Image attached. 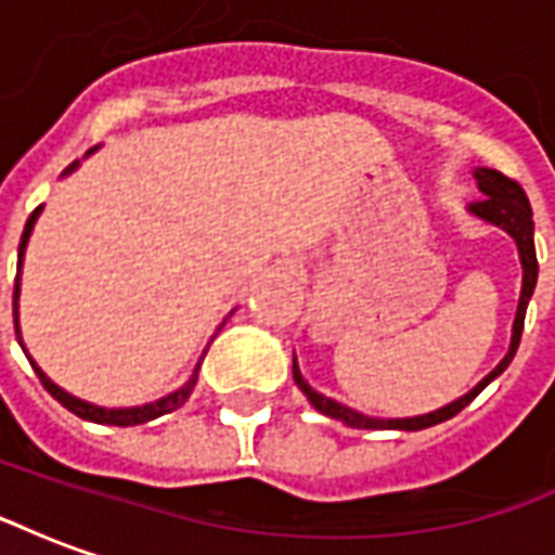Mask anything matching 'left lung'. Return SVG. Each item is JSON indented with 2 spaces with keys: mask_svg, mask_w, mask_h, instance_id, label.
<instances>
[{
  "mask_svg": "<svg viewBox=\"0 0 555 555\" xmlns=\"http://www.w3.org/2000/svg\"><path fill=\"white\" fill-rule=\"evenodd\" d=\"M473 178H476L478 195L476 202L469 205V214L478 217L481 222H490V225H496L502 229L514 243H517V255H520V264H524V288H520V302H517V314H514V326H512V345H508V353L502 357L500 365L493 369V372L485 377V380H478L466 396H461L452 404H446L440 410H430V413H422V416H408V418H377V416H365L360 410L348 408V404H341L336 398H326L321 396L318 389L306 384V377L300 374V365H297V357H294V384L300 386L302 396L309 398V404H312L318 413H324L330 418H338V422H345L348 428H365V430H422L430 428V425H440L446 418L457 416L461 410L473 401V398L490 384V380H496L508 365H512L514 353L520 348V333H524V321H526V306L532 300V291H535L538 282V258H535V222H532V207H529V198L520 190V183L508 181L505 175H500L496 169H485V166H478L473 169Z\"/></svg>",
  "mask_w": 555,
  "mask_h": 555,
  "instance_id": "left-lung-1",
  "label": "left lung"
}]
</instances>
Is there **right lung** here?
Returning <instances> with one entry per match:
<instances>
[{
    "label": "right lung",
    "mask_w": 555,
    "mask_h": 555,
    "mask_svg": "<svg viewBox=\"0 0 555 555\" xmlns=\"http://www.w3.org/2000/svg\"><path fill=\"white\" fill-rule=\"evenodd\" d=\"M98 147H91L89 154H94ZM86 154V157H89ZM79 166V159L77 163H70L65 169V175H70V171L77 169ZM41 210L43 207H35L31 210V217L26 219V229H23V237H20V249H17V279H14V330H17V341L23 345V338H20V312H17V300H20V270H23V255H26V246H29V237H31V229H35V222H38V217H41ZM26 350V348H23ZM29 357V353H26ZM31 369H35V374L41 377V384L43 389L50 392V396L62 404V408H67L70 413H77L79 418H89V422H98V425H118V428H130V425H145V422H151V418H157V416H166V413H171V410H178L186 404V398L193 396V389L195 384H198V365H195V372L193 377L186 380V384L181 386V389H175V392H169V396H163L157 398V401H151V404H142V408H98V404H89V401H82V398L77 396H70V392H65L62 386L53 384L47 374L38 369V362L31 360Z\"/></svg>",
    "instance_id": "1"
}]
</instances>
